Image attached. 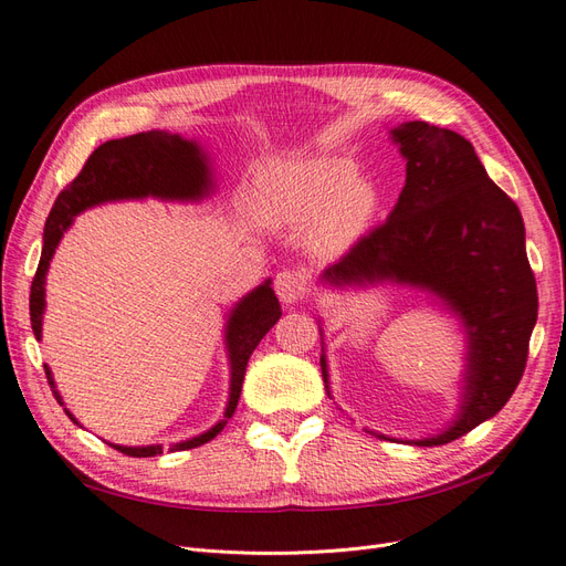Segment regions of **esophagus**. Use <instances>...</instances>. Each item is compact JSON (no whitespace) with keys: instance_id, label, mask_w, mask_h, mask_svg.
Segmentation results:
<instances>
[{"instance_id":"esophagus-1","label":"esophagus","mask_w":566,"mask_h":566,"mask_svg":"<svg viewBox=\"0 0 566 566\" xmlns=\"http://www.w3.org/2000/svg\"><path fill=\"white\" fill-rule=\"evenodd\" d=\"M273 287H276V295L285 306L300 302L304 297V290H306L304 287V276L295 269L279 271L276 281H273Z\"/></svg>"}]
</instances>
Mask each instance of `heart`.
Segmentation results:
<instances>
[{"label":"heart","mask_w":566,"mask_h":566,"mask_svg":"<svg viewBox=\"0 0 566 566\" xmlns=\"http://www.w3.org/2000/svg\"><path fill=\"white\" fill-rule=\"evenodd\" d=\"M254 210L279 229L310 221L312 245L333 254L366 233L378 212V191L370 181L356 179L354 163L316 156L269 172L254 196Z\"/></svg>","instance_id":"heart-1"}]
</instances>
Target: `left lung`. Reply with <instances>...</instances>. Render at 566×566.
<instances>
[{
  "mask_svg": "<svg viewBox=\"0 0 566 566\" xmlns=\"http://www.w3.org/2000/svg\"><path fill=\"white\" fill-rule=\"evenodd\" d=\"M391 139L406 158L401 196L385 224L358 238L323 281L422 287L460 316L468 331L460 413L441 434L408 441L443 447L493 418L517 389L538 318L536 279L520 208L489 179L465 136L413 119L394 127ZM321 370L328 391L323 354Z\"/></svg>",
  "mask_w": 566,
  "mask_h": 566,
  "instance_id": "1",
  "label": "left lung"
}]
</instances>
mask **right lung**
Wrapping results in <instances>:
<instances>
[{
    "instance_id": "right-lung-1",
    "label": "right lung",
    "mask_w": 566,
    "mask_h": 566,
    "mask_svg": "<svg viewBox=\"0 0 566 566\" xmlns=\"http://www.w3.org/2000/svg\"><path fill=\"white\" fill-rule=\"evenodd\" d=\"M210 188H212L210 167L202 156V150L198 148V144L181 139L179 134L153 129V132L125 136V139H113V142L101 144L92 153L90 160L84 163L80 175L59 193L54 208H51L46 217L42 256L30 287V321H32V333H35V337L38 339L42 337L44 281H46L49 262L51 256H54L65 229L73 224L75 214L108 200H129V198H148V196L163 198V200H200L210 193ZM279 318H281V304L276 293L271 290V281H264L260 287H254L250 295H245L233 306L227 323L231 394H229L224 418H221L214 427H210L205 434L179 441L169 451H188V449L202 447V443L212 441L221 430H224L238 406V399H241L250 356ZM44 373L56 401L63 406V399L56 391L54 378H51V370L46 364H44ZM65 413L73 422H77L71 410H65ZM111 447L132 458H150V455L163 453V443H156V447H117V443H111Z\"/></svg>"
}]
</instances>
